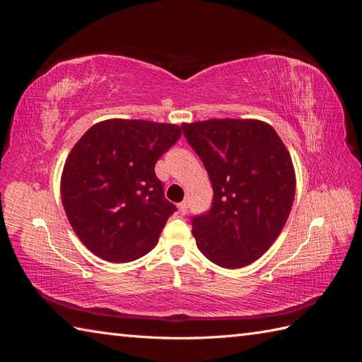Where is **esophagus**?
Listing matches in <instances>:
<instances>
[{
	"label": "esophagus",
	"instance_id": "1",
	"mask_svg": "<svg viewBox=\"0 0 362 362\" xmlns=\"http://www.w3.org/2000/svg\"><path fill=\"white\" fill-rule=\"evenodd\" d=\"M178 210H180V213L181 214H185L187 213V210H189V204L187 202H181V204H178Z\"/></svg>",
	"mask_w": 362,
	"mask_h": 362
}]
</instances>
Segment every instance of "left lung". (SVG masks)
Here are the masks:
<instances>
[{"label":"left lung","instance_id":"1","mask_svg":"<svg viewBox=\"0 0 362 362\" xmlns=\"http://www.w3.org/2000/svg\"><path fill=\"white\" fill-rule=\"evenodd\" d=\"M213 185V204L192 218L202 254L225 269L258 259L286 225L296 192L293 161L269 124L210 119L182 124Z\"/></svg>","mask_w":362,"mask_h":362}]
</instances>
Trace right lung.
I'll list each match as a JSON object with an SVG mask.
<instances>
[{"label": "right lung", "mask_w": 362, "mask_h": 362, "mask_svg": "<svg viewBox=\"0 0 362 362\" xmlns=\"http://www.w3.org/2000/svg\"><path fill=\"white\" fill-rule=\"evenodd\" d=\"M180 137L178 125L108 119L76 141L62 173V202L96 257L128 262L157 245L177 206L164 198L154 169Z\"/></svg>", "instance_id": "add662e5"}]
</instances>
